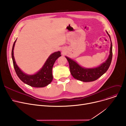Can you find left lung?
I'll return each mask as SVG.
<instances>
[{
    "mask_svg": "<svg viewBox=\"0 0 126 126\" xmlns=\"http://www.w3.org/2000/svg\"><path fill=\"white\" fill-rule=\"evenodd\" d=\"M107 32L110 39L109 34L108 32ZM66 58L69 63L70 73L74 78L85 82L94 81L104 74L107 71L110 66L112 58V43H111L110 55L108 58L105 62L101 64L100 66L96 68H84L80 66L77 63L71 59L67 57H66Z\"/></svg>",
    "mask_w": 126,
    "mask_h": 126,
    "instance_id": "8db88e82",
    "label": "left lung"
}]
</instances>
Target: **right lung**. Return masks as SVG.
I'll return each instance as SVG.
<instances>
[{
	"mask_svg": "<svg viewBox=\"0 0 126 126\" xmlns=\"http://www.w3.org/2000/svg\"><path fill=\"white\" fill-rule=\"evenodd\" d=\"M16 40L13 45L12 50V58L13 66L16 73L19 78L24 83L34 87H43L48 85L52 80V69L56 60L60 57L61 52H55L52 54L46 60L42 68L37 73L34 75H28L25 74L18 67L15 61L14 54V47Z\"/></svg>",
	"mask_w": 126,
	"mask_h": 126,
	"instance_id": "right-lung-1",
	"label": "right lung"
}]
</instances>
